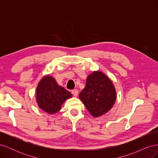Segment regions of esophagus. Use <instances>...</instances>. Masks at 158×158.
<instances>
[{
    "label": "esophagus",
    "instance_id": "34e87169",
    "mask_svg": "<svg viewBox=\"0 0 158 158\" xmlns=\"http://www.w3.org/2000/svg\"><path fill=\"white\" fill-rule=\"evenodd\" d=\"M71 93L73 94V95H74V96H75V97L78 96V90L76 89H74L73 90H72L71 91Z\"/></svg>",
    "mask_w": 158,
    "mask_h": 158
}]
</instances>
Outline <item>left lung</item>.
Instances as JSON below:
<instances>
[{"mask_svg": "<svg viewBox=\"0 0 158 158\" xmlns=\"http://www.w3.org/2000/svg\"><path fill=\"white\" fill-rule=\"evenodd\" d=\"M79 98L88 111L95 117L101 116L111 109L116 99V92L112 82L99 71L88 76L85 87Z\"/></svg>", "mask_w": 158, "mask_h": 158, "instance_id": "obj_1", "label": "left lung"}]
</instances>
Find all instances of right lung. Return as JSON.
I'll use <instances>...</instances> for the list:
<instances>
[{
    "instance_id": "right-lung-1",
    "label": "right lung",
    "mask_w": 158,
    "mask_h": 158,
    "mask_svg": "<svg viewBox=\"0 0 158 158\" xmlns=\"http://www.w3.org/2000/svg\"><path fill=\"white\" fill-rule=\"evenodd\" d=\"M71 97V93L59 86L55 79L49 76L40 81L36 90L38 106L51 114L58 112L65 100Z\"/></svg>"
}]
</instances>
